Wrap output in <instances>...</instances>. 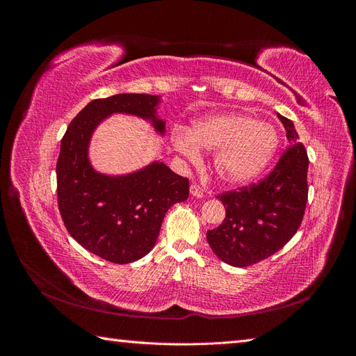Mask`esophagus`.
Segmentation results:
<instances>
[{
  "label": "esophagus",
  "instance_id": "obj_1",
  "mask_svg": "<svg viewBox=\"0 0 356 356\" xmlns=\"http://www.w3.org/2000/svg\"><path fill=\"white\" fill-rule=\"evenodd\" d=\"M190 195L195 196V197H203V191L200 188L199 184H191L190 186Z\"/></svg>",
  "mask_w": 356,
  "mask_h": 356
}]
</instances>
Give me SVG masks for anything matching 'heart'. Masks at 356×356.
<instances>
[{"mask_svg":"<svg viewBox=\"0 0 356 356\" xmlns=\"http://www.w3.org/2000/svg\"><path fill=\"white\" fill-rule=\"evenodd\" d=\"M172 147L191 161L199 148L215 152L213 170L227 184H245L261 175L279 147L276 129L246 114H220L193 122L190 132L177 129Z\"/></svg>","mask_w":356,"mask_h":356,"instance_id":"heart-1","label":"heart"}]
</instances>
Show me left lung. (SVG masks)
<instances>
[{
    "instance_id": "1",
    "label": "left lung",
    "mask_w": 356,
    "mask_h": 356,
    "mask_svg": "<svg viewBox=\"0 0 356 356\" xmlns=\"http://www.w3.org/2000/svg\"><path fill=\"white\" fill-rule=\"evenodd\" d=\"M289 147L273 170L257 184H250L217 197L225 218L207 239L221 261L248 267L263 261L284 248L297 233L307 202L309 157L298 143L293 122L277 114Z\"/></svg>"
}]
</instances>
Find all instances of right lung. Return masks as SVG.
<instances>
[{
	"label": "right lung",
	"instance_id": "obj_1",
	"mask_svg": "<svg viewBox=\"0 0 356 356\" xmlns=\"http://www.w3.org/2000/svg\"><path fill=\"white\" fill-rule=\"evenodd\" d=\"M159 96L120 93L93 99L70 123L56 163L58 204L72 238L89 252L115 264L134 263L153 250L168 209L188 197V179L153 161L134 174L111 177L89 161V143L98 124L114 113L152 122L165 134L156 115Z\"/></svg>",
	"mask_w": 356,
	"mask_h": 356
}]
</instances>
